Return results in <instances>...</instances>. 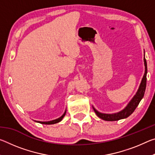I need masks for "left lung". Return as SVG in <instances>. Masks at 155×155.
Segmentation results:
<instances>
[{
    "mask_svg": "<svg viewBox=\"0 0 155 155\" xmlns=\"http://www.w3.org/2000/svg\"><path fill=\"white\" fill-rule=\"evenodd\" d=\"M144 65H145V73H144V75L143 77L142 80H141V83L140 84V87H139V90L136 93L135 96L133 97V98L131 100L127 107L126 108L122 110V111L119 113H117V114H101V113L98 112V111L94 108V111H95L96 114L98 115L100 118L103 119L104 120H106V121H116V120H119L121 119L126 118L130 115L133 114V111H135V109L137 108L138 106L139 103H140L141 100L142 99L143 97L144 93H145L146 87V74H147V63L146 60L144 57Z\"/></svg>",
    "mask_w": 155,
    "mask_h": 155,
    "instance_id": "8db88e82",
    "label": "left lung"
}]
</instances>
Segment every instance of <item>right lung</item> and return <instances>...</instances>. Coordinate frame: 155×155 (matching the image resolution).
Instances as JSON below:
<instances>
[{"mask_svg":"<svg viewBox=\"0 0 155 155\" xmlns=\"http://www.w3.org/2000/svg\"><path fill=\"white\" fill-rule=\"evenodd\" d=\"M65 113L64 114V115H63L61 117H60L59 118H58V119L52 120V121H49V122H38L41 123V124H56V123H58L60 121H61L62 119L64 118V117L65 116Z\"/></svg>","mask_w":155,"mask_h":155,"instance_id":"add662e5","label":"right lung"}]
</instances>
